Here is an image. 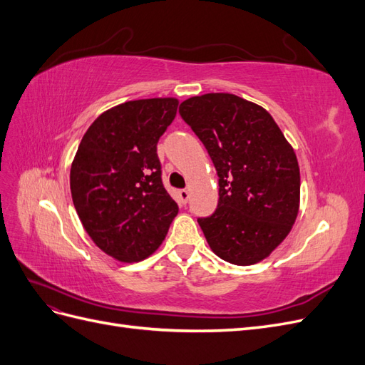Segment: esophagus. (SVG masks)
<instances>
[{
    "label": "esophagus",
    "mask_w": 365,
    "mask_h": 365,
    "mask_svg": "<svg viewBox=\"0 0 365 365\" xmlns=\"http://www.w3.org/2000/svg\"><path fill=\"white\" fill-rule=\"evenodd\" d=\"M178 196H180V200H181V202L187 204V201H189V197H190V193H189V190H185V189H182V190H180V192H178Z\"/></svg>",
    "instance_id": "1"
}]
</instances>
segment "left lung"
Masks as SVG:
<instances>
[{
	"instance_id": "left-lung-1",
	"label": "left lung",
	"mask_w": 365,
	"mask_h": 365,
	"mask_svg": "<svg viewBox=\"0 0 365 365\" xmlns=\"http://www.w3.org/2000/svg\"><path fill=\"white\" fill-rule=\"evenodd\" d=\"M180 114L219 176L216 212L197 219L210 248L239 267L267 259L300 210V168L291 143L267 109L235 94L190 97Z\"/></svg>"
}]
</instances>
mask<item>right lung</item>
<instances>
[{
	"label": "right lung",
	"mask_w": 365,
	"mask_h": 365,
	"mask_svg": "<svg viewBox=\"0 0 365 365\" xmlns=\"http://www.w3.org/2000/svg\"><path fill=\"white\" fill-rule=\"evenodd\" d=\"M178 103L157 97L108 109L88 128L71 163L77 216L94 244L118 262L134 263L155 252L178 215L157 155Z\"/></svg>",
	"instance_id": "right-lung-1"
}]
</instances>
